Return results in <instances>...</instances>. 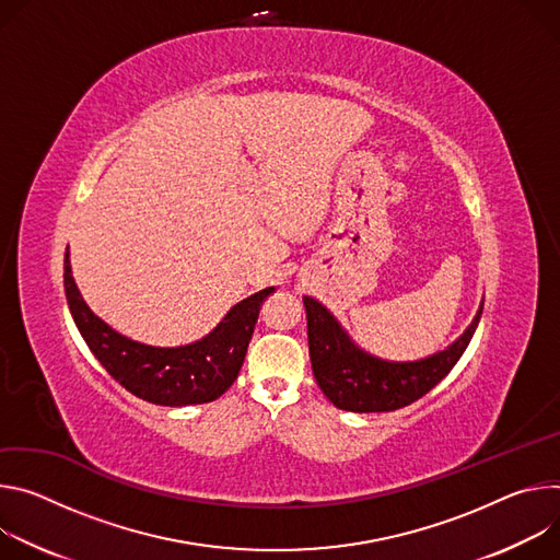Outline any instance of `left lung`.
Returning a JSON list of instances; mask_svg holds the SVG:
<instances>
[{"mask_svg": "<svg viewBox=\"0 0 560 560\" xmlns=\"http://www.w3.org/2000/svg\"><path fill=\"white\" fill-rule=\"evenodd\" d=\"M302 302L316 383L338 409L355 413L396 411L431 392L465 353L482 314L480 306L467 331L445 351L416 362H389L355 347L318 300L304 295Z\"/></svg>", "mask_w": 560, "mask_h": 560, "instance_id": "left-lung-1", "label": "left lung"}]
</instances>
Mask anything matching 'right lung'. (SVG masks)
<instances>
[{"label":"right lung","instance_id":"add662e5","mask_svg":"<svg viewBox=\"0 0 560 560\" xmlns=\"http://www.w3.org/2000/svg\"><path fill=\"white\" fill-rule=\"evenodd\" d=\"M65 291L82 338L124 389L153 405L184 407L211 402L235 383L258 323L260 304L276 289H262L237 302L202 340L171 349L136 342L100 320L71 276L69 248L65 256Z\"/></svg>","mask_w":560,"mask_h":560}]
</instances>
